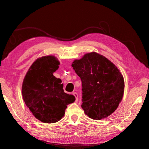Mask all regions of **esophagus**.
<instances>
[{
  "mask_svg": "<svg viewBox=\"0 0 149 149\" xmlns=\"http://www.w3.org/2000/svg\"><path fill=\"white\" fill-rule=\"evenodd\" d=\"M73 94L74 96V97H76V102H77L78 101V93L74 92V93H73Z\"/></svg>",
  "mask_w": 149,
  "mask_h": 149,
  "instance_id": "34e87169",
  "label": "esophagus"
}]
</instances>
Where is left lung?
Listing matches in <instances>:
<instances>
[{
  "label": "left lung",
  "mask_w": 149,
  "mask_h": 149,
  "mask_svg": "<svg viewBox=\"0 0 149 149\" xmlns=\"http://www.w3.org/2000/svg\"><path fill=\"white\" fill-rule=\"evenodd\" d=\"M72 66L82 82L84 113L95 120L110 116L118 108L124 91V78L118 68L95 52L74 60Z\"/></svg>",
  "instance_id": "1"
}]
</instances>
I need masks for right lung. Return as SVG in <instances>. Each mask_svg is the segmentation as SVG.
I'll list each match as a JSON object with an SVG mask.
<instances>
[{
  "mask_svg": "<svg viewBox=\"0 0 149 149\" xmlns=\"http://www.w3.org/2000/svg\"><path fill=\"white\" fill-rule=\"evenodd\" d=\"M60 63L53 56L38 58L26 73L22 84L24 101L33 116L44 123H55L64 116L67 105L75 101L64 92L63 84L53 73Z\"/></svg>",
  "mask_w": 149,
  "mask_h": 149,
  "instance_id": "right-lung-1",
  "label": "right lung"
}]
</instances>
